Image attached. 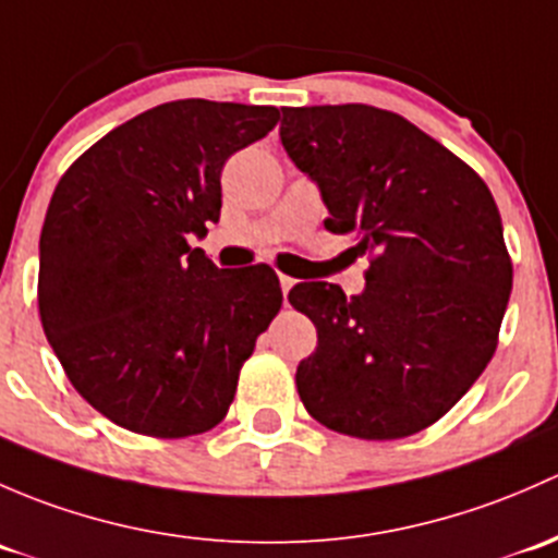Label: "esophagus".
I'll use <instances>...</instances> for the list:
<instances>
[{
  "label": "esophagus",
  "mask_w": 558,
  "mask_h": 558,
  "mask_svg": "<svg viewBox=\"0 0 558 558\" xmlns=\"http://www.w3.org/2000/svg\"><path fill=\"white\" fill-rule=\"evenodd\" d=\"M279 284H281V295H284V301H287V292L292 290L295 279H290V277H284V274H279Z\"/></svg>",
  "instance_id": "34e87169"
}]
</instances>
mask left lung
<instances>
[{"instance_id":"1","label":"left lung","mask_w":558,"mask_h":558,"mask_svg":"<svg viewBox=\"0 0 558 558\" xmlns=\"http://www.w3.org/2000/svg\"><path fill=\"white\" fill-rule=\"evenodd\" d=\"M281 145L319 187L330 233L371 255L365 290L303 281L290 303L317 327L298 395L336 433L408 438L438 422L489 365L513 266L486 182L400 114L284 107Z\"/></svg>"}]
</instances>
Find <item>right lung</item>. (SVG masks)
I'll list each match as a JSON object with an SVG mask.
<instances>
[{
  "label": "right lung",
  "mask_w": 558,
  "mask_h": 558,
  "mask_svg": "<svg viewBox=\"0 0 558 558\" xmlns=\"http://www.w3.org/2000/svg\"><path fill=\"white\" fill-rule=\"evenodd\" d=\"M277 107L182 99L109 131L66 169L39 236V317L72 387L153 438L226 418L281 308L274 268H217L191 236L220 220V171Z\"/></svg>",
  "instance_id": "add662e5"
}]
</instances>
